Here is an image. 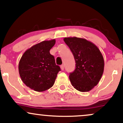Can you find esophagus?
<instances>
[{
	"mask_svg": "<svg viewBox=\"0 0 123 123\" xmlns=\"http://www.w3.org/2000/svg\"><path fill=\"white\" fill-rule=\"evenodd\" d=\"M60 68H61V69L62 70H63V69H64V66H63V65H61Z\"/></svg>",
	"mask_w": 123,
	"mask_h": 123,
	"instance_id": "1",
	"label": "esophagus"
}]
</instances>
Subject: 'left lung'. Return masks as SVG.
I'll return each instance as SVG.
<instances>
[{
    "label": "left lung",
    "instance_id": "left-lung-1",
    "mask_svg": "<svg viewBox=\"0 0 123 123\" xmlns=\"http://www.w3.org/2000/svg\"><path fill=\"white\" fill-rule=\"evenodd\" d=\"M74 56L76 69L69 74L72 85L80 92L90 91L98 83L104 70V60L102 53L92 42L83 38L65 37Z\"/></svg>",
    "mask_w": 123,
    "mask_h": 123
}]
</instances>
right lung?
I'll use <instances>...</instances> for the list:
<instances>
[{
  "label": "right lung",
  "instance_id": "right-lung-1",
  "mask_svg": "<svg viewBox=\"0 0 123 123\" xmlns=\"http://www.w3.org/2000/svg\"><path fill=\"white\" fill-rule=\"evenodd\" d=\"M55 43V39L43 41L28 49L21 58L19 76L25 85L34 91L42 92L50 88L61 70L50 53Z\"/></svg>",
  "mask_w": 123,
  "mask_h": 123
}]
</instances>
